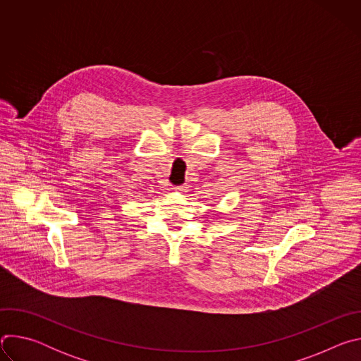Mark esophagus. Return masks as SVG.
I'll use <instances>...</instances> for the list:
<instances>
[{"label":"esophagus","mask_w":361,"mask_h":361,"mask_svg":"<svg viewBox=\"0 0 361 361\" xmlns=\"http://www.w3.org/2000/svg\"><path fill=\"white\" fill-rule=\"evenodd\" d=\"M187 188H188V187H187V184H181V185H176V187H174V190H176V191H178V192H185V191H187Z\"/></svg>","instance_id":"obj_1"}]
</instances>
